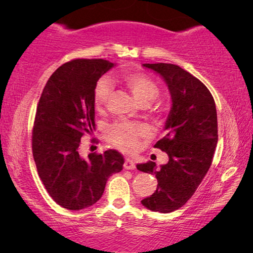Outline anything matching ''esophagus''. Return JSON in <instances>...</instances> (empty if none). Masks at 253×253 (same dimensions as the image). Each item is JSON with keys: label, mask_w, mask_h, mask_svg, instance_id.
<instances>
[{"label": "esophagus", "mask_w": 253, "mask_h": 253, "mask_svg": "<svg viewBox=\"0 0 253 253\" xmlns=\"http://www.w3.org/2000/svg\"><path fill=\"white\" fill-rule=\"evenodd\" d=\"M124 168L131 169V170H132V169L136 168V165H134L133 160H131V159L127 158V159H126V161H124Z\"/></svg>", "instance_id": "1"}]
</instances>
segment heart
Listing matches in <instances>:
<instances>
[{"label":"heart","mask_w":253,"mask_h":253,"mask_svg":"<svg viewBox=\"0 0 253 253\" xmlns=\"http://www.w3.org/2000/svg\"><path fill=\"white\" fill-rule=\"evenodd\" d=\"M123 84L130 89L134 99L140 105H147L159 96V86L148 77L140 72H126L122 75ZM113 94V84L108 78H101L96 83L93 92V103L98 110H101L108 103ZM146 134L144 126L138 123L119 122L112 126L107 131V137L116 147L130 152L136 150L139 138Z\"/></svg>","instance_id":"b5f03b06"}]
</instances>
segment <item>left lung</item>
<instances>
[{"instance_id": "1", "label": "left lung", "mask_w": 253, "mask_h": 253, "mask_svg": "<svg viewBox=\"0 0 253 253\" xmlns=\"http://www.w3.org/2000/svg\"><path fill=\"white\" fill-rule=\"evenodd\" d=\"M161 76L171 96L166 136L154 147L168 154L169 161L137 165L140 171L155 175L158 188L141 200L146 209L170 213L191 198L212 165L217 144L215 102L209 88L190 72L176 64L145 63Z\"/></svg>"}]
</instances>
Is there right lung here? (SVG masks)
Masks as SVG:
<instances>
[{
  "mask_svg": "<svg viewBox=\"0 0 253 253\" xmlns=\"http://www.w3.org/2000/svg\"><path fill=\"white\" fill-rule=\"evenodd\" d=\"M114 63L102 58H77L56 69L48 79L37 107L32 152L38 174L54 202L79 211L101 198L109 176L123 169L115 150L79 155L84 134L95 130L93 92Z\"/></svg>",
  "mask_w": 253,
  "mask_h": 253,
  "instance_id": "right-lung-1",
  "label": "right lung"
}]
</instances>
